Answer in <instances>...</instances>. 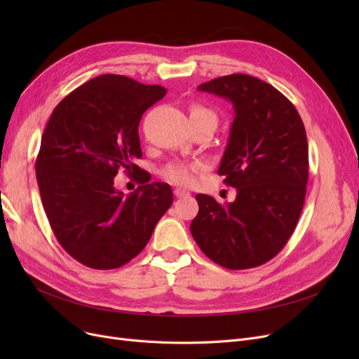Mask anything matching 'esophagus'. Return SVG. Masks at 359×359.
I'll return each instance as SVG.
<instances>
[{"instance_id": "esophagus-1", "label": "esophagus", "mask_w": 359, "mask_h": 359, "mask_svg": "<svg viewBox=\"0 0 359 359\" xmlns=\"http://www.w3.org/2000/svg\"><path fill=\"white\" fill-rule=\"evenodd\" d=\"M175 195H176V198H186V196H191V192L186 189H182V187H176Z\"/></svg>"}]
</instances>
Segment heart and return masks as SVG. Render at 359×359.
Segmentation results:
<instances>
[{
	"label": "heart",
	"instance_id": "heart-1",
	"mask_svg": "<svg viewBox=\"0 0 359 359\" xmlns=\"http://www.w3.org/2000/svg\"><path fill=\"white\" fill-rule=\"evenodd\" d=\"M191 121H210L215 123V113L203 104H192L189 110ZM202 168L201 163H170L163 170L161 175L172 183L189 186L195 182V173Z\"/></svg>",
	"mask_w": 359,
	"mask_h": 359
}]
</instances>
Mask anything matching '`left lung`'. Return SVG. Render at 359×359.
I'll list each match as a JSON object with an SVG mask.
<instances>
[{
  "instance_id": "8db88e82",
  "label": "left lung",
  "mask_w": 359,
  "mask_h": 359,
  "mask_svg": "<svg viewBox=\"0 0 359 359\" xmlns=\"http://www.w3.org/2000/svg\"><path fill=\"white\" fill-rule=\"evenodd\" d=\"M233 103L236 118L218 175L236 187L231 203L196 195L191 233L201 250L227 269L273 259L292 236L309 182L306 128L295 106L273 86L231 74L198 87Z\"/></svg>"
}]
</instances>
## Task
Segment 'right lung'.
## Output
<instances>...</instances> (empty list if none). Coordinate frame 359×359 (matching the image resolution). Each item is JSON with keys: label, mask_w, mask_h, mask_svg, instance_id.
<instances>
[{"label": "right lung", "mask_w": 359, "mask_h": 359, "mask_svg": "<svg viewBox=\"0 0 359 359\" xmlns=\"http://www.w3.org/2000/svg\"><path fill=\"white\" fill-rule=\"evenodd\" d=\"M167 90L104 74L71 91L42 135L36 179L50 229L64 250L91 269H116L142 252L173 203L167 183L134 164L138 125ZM122 168L140 186L129 197L114 187Z\"/></svg>", "instance_id": "obj_1"}]
</instances>
